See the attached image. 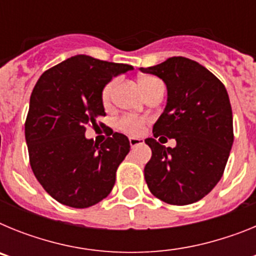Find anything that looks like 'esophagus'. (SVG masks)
Here are the masks:
<instances>
[{"label":"esophagus","instance_id":"obj_1","mask_svg":"<svg viewBox=\"0 0 256 256\" xmlns=\"http://www.w3.org/2000/svg\"><path fill=\"white\" fill-rule=\"evenodd\" d=\"M130 144L132 148H134V146H138V144H144V140L141 138H134V137H130Z\"/></svg>","mask_w":256,"mask_h":256}]
</instances>
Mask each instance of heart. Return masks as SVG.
<instances>
[{"instance_id": "obj_1", "label": "heart", "mask_w": 256, "mask_h": 256, "mask_svg": "<svg viewBox=\"0 0 256 256\" xmlns=\"http://www.w3.org/2000/svg\"><path fill=\"white\" fill-rule=\"evenodd\" d=\"M140 87H141L142 92L146 94L148 91H150L151 88L155 87L156 84H160L159 79L154 78V76H142L138 80ZM115 82H110L105 86V88L102 90V102L108 104L110 98H112V91H114ZM144 119H140V118L136 116H123L120 120L116 123L118 130H122L124 133H128V134L137 136L142 132L144 130Z\"/></svg>"}]
</instances>
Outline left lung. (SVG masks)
<instances>
[{
	"mask_svg": "<svg viewBox=\"0 0 256 256\" xmlns=\"http://www.w3.org/2000/svg\"><path fill=\"white\" fill-rule=\"evenodd\" d=\"M140 70L162 79L168 92L154 138L144 140L152 151L144 166L148 190L172 205L196 202L219 182L234 144L227 90L206 68L182 56ZM162 135L176 139V148L156 141Z\"/></svg>",
	"mask_w": 256,
	"mask_h": 256,
	"instance_id": "8db88e82",
	"label": "left lung"
}]
</instances>
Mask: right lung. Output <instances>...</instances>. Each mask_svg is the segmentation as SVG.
<instances>
[{
	"label": "right lung",
	"instance_id": "1",
	"mask_svg": "<svg viewBox=\"0 0 256 256\" xmlns=\"http://www.w3.org/2000/svg\"><path fill=\"white\" fill-rule=\"evenodd\" d=\"M132 65L76 55L44 72L36 83L26 122L32 170L51 198L83 209L112 192L130 140L112 133L102 144L86 137V126L105 116L102 90Z\"/></svg>",
	"mask_w": 256,
	"mask_h": 256
}]
</instances>
